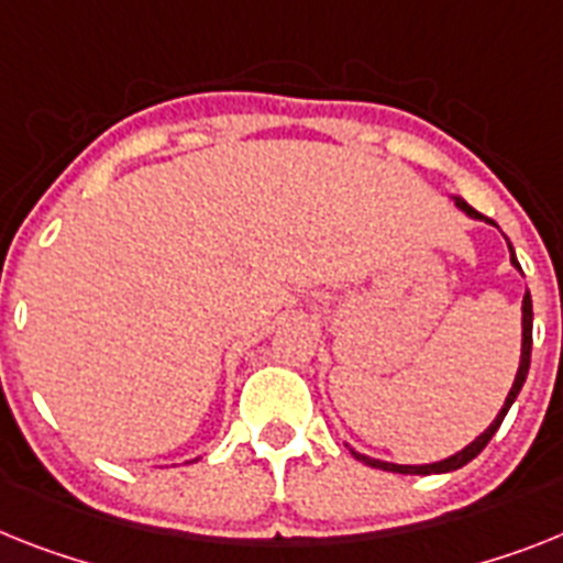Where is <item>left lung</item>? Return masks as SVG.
Returning <instances> with one entry per match:
<instances>
[{
  "instance_id": "obj_1",
  "label": "left lung",
  "mask_w": 563,
  "mask_h": 563,
  "mask_svg": "<svg viewBox=\"0 0 563 563\" xmlns=\"http://www.w3.org/2000/svg\"><path fill=\"white\" fill-rule=\"evenodd\" d=\"M455 202H457V209L466 211V214H470V217H475V220H484V214H478V211L472 209L470 202L461 200V197H455ZM489 223H493V220H489ZM509 252H512V245H509ZM512 266H515V268H521V266H518V260H515V254H512ZM530 354H532V297H530V291H527V295H523V343H521V366H518V375H515L512 389H509L507 400H504V409H500L498 418H495L493 423H489V429H486L484 434H478V438H475V441H472L470 446H466V450L457 452V455L446 457V461H438V464H427V466H398V464H386V461H375V457H366V455H361V452H354V450H352V455L357 457V461H363V464L375 466V470L400 472V475H434V472H452V470H461V466L470 464L472 457L481 455V450H484L486 443L493 441V434L498 432L500 420L507 418L509 406L515 404V398H518V391H521L523 380H527V372H530Z\"/></svg>"
}]
</instances>
